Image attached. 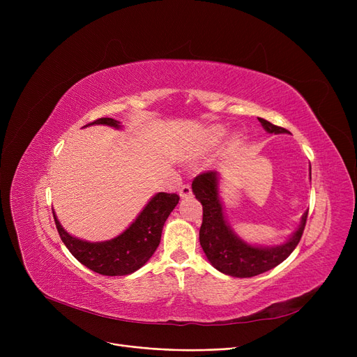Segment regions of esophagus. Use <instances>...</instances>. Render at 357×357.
Instances as JSON below:
<instances>
[{
	"label": "esophagus",
	"instance_id": "esophagus-1",
	"mask_svg": "<svg viewBox=\"0 0 357 357\" xmlns=\"http://www.w3.org/2000/svg\"><path fill=\"white\" fill-rule=\"evenodd\" d=\"M179 195H181V198H190L192 195L191 186L190 185H183L182 188L179 190Z\"/></svg>",
	"mask_w": 357,
	"mask_h": 357
}]
</instances>
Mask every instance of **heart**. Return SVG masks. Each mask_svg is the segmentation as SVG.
<instances>
[{
    "mask_svg": "<svg viewBox=\"0 0 357 357\" xmlns=\"http://www.w3.org/2000/svg\"><path fill=\"white\" fill-rule=\"evenodd\" d=\"M224 135H226V131H224L222 128H215V130L210 131V135H208L207 140H208L210 143H218V142L222 139Z\"/></svg>",
    "mask_w": 357,
    "mask_h": 357,
    "instance_id": "heart-1",
    "label": "heart"
}]
</instances>
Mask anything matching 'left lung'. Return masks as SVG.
<instances>
[{
    "label": "left lung",
    "mask_w": 357,
    "mask_h": 357,
    "mask_svg": "<svg viewBox=\"0 0 357 357\" xmlns=\"http://www.w3.org/2000/svg\"><path fill=\"white\" fill-rule=\"evenodd\" d=\"M259 121L271 135L288 133V130L278 127L265 119H259ZM192 192L202 205V224L199 229L201 248L210 264L224 275L252 278L273 269L294 252L304 233L308 211L303 214L298 229L280 245H250L236 234L224 214L220 197V174L217 171L198 175L192 182Z\"/></svg>",
    "instance_id": "obj_1"
}]
</instances>
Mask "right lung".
I'll return each mask as SVG.
<instances>
[{
  "mask_svg": "<svg viewBox=\"0 0 357 357\" xmlns=\"http://www.w3.org/2000/svg\"><path fill=\"white\" fill-rule=\"evenodd\" d=\"M93 124L109 126L117 130L123 127L120 121L107 117L84 127ZM178 202L179 197L176 194L158 192L123 233L105 241H86L75 237L62 227L54 211L53 217L63 245L84 266L105 276H124L139 271L153 256L160 243L163 224Z\"/></svg>",
  "mask_w": 357,
  "mask_h": 357,
  "instance_id": "right-lung-1",
  "label": "right lung"
}]
</instances>
